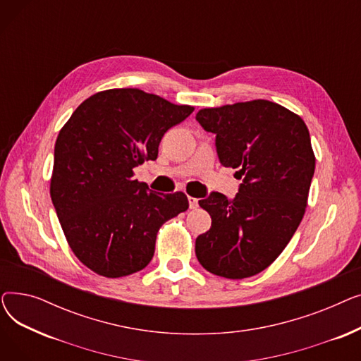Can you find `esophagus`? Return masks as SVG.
<instances>
[{
    "mask_svg": "<svg viewBox=\"0 0 361 361\" xmlns=\"http://www.w3.org/2000/svg\"><path fill=\"white\" fill-rule=\"evenodd\" d=\"M188 206H190V209H196V207H199V200L196 197H188Z\"/></svg>",
    "mask_w": 361,
    "mask_h": 361,
    "instance_id": "obj_1",
    "label": "esophagus"
}]
</instances>
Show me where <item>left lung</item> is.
Segmentation results:
<instances>
[{
    "label": "left lung",
    "instance_id": "obj_1",
    "mask_svg": "<svg viewBox=\"0 0 361 361\" xmlns=\"http://www.w3.org/2000/svg\"><path fill=\"white\" fill-rule=\"evenodd\" d=\"M196 120L216 136L219 162L243 178L234 199L214 192L199 200L212 225L196 238L197 260L218 276H253L287 247L305 215L316 164L307 126L264 99L204 108Z\"/></svg>",
    "mask_w": 361,
    "mask_h": 361
}]
</instances>
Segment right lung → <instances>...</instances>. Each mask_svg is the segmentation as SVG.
<instances>
[{"instance_id": "obj_1", "label": "right lung", "mask_w": 361, "mask_h": 361, "mask_svg": "<svg viewBox=\"0 0 361 361\" xmlns=\"http://www.w3.org/2000/svg\"><path fill=\"white\" fill-rule=\"evenodd\" d=\"M193 111L140 89H109L83 101L60 130L51 199L70 249L94 274L146 268L161 225L187 211L184 193L150 192L133 168L155 161L165 133Z\"/></svg>"}]
</instances>
